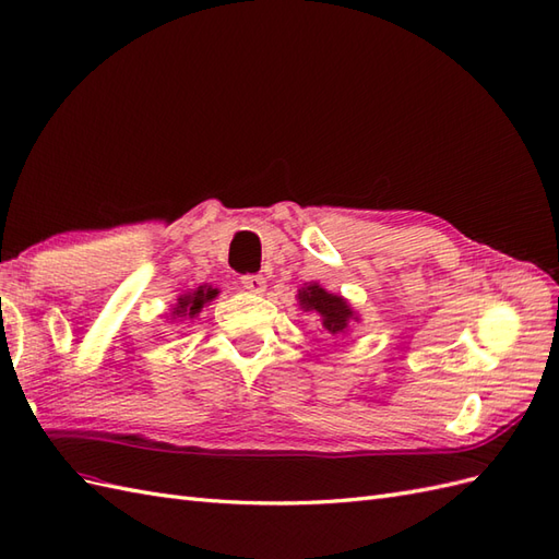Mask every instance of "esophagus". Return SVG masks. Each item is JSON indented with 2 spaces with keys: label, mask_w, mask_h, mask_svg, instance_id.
Masks as SVG:
<instances>
[{
  "label": "esophagus",
  "mask_w": 559,
  "mask_h": 559,
  "mask_svg": "<svg viewBox=\"0 0 559 559\" xmlns=\"http://www.w3.org/2000/svg\"><path fill=\"white\" fill-rule=\"evenodd\" d=\"M242 288L246 290H250V293H264L266 290V281L262 278V276H257V274H248V276H242Z\"/></svg>",
  "instance_id": "obj_1"
}]
</instances>
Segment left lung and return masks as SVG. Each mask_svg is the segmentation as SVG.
Returning a JSON list of instances; mask_svg holds the SVG:
<instances>
[{
	"label": "left lung",
	"mask_w": 559,
	"mask_h": 559,
	"mask_svg": "<svg viewBox=\"0 0 559 559\" xmlns=\"http://www.w3.org/2000/svg\"><path fill=\"white\" fill-rule=\"evenodd\" d=\"M297 305L302 311L317 313L323 331L333 337L347 335L352 331V325L361 321V317L349 305L347 297L328 293L319 283H305L302 288L297 290Z\"/></svg>",
	"instance_id": "1"
}]
</instances>
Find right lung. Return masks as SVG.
<instances>
[{"instance_id":"obj_1","label":"right lung","mask_w":559,"mask_h":559,"mask_svg":"<svg viewBox=\"0 0 559 559\" xmlns=\"http://www.w3.org/2000/svg\"><path fill=\"white\" fill-rule=\"evenodd\" d=\"M219 295V288H212V285L203 283L198 285L195 290H189L177 297V305H171L169 317L171 321H193L205 305H210L214 297Z\"/></svg>"}]
</instances>
